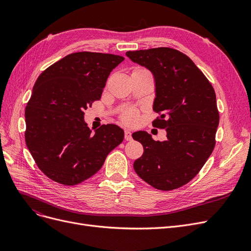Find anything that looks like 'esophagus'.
<instances>
[{"label":"esophagus","instance_id":"1","mask_svg":"<svg viewBox=\"0 0 251 251\" xmlns=\"http://www.w3.org/2000/svg\"><path fill=\"white\" fill-rule=\"evenodd\" d=\"M125 139L126 140V141H130V140H132V133L128 131V130H126L125 131Z\"/></svg>","mask_w":251,"mask_h":251}]
</instances>
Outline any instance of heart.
I'll list each match as a JSON object with an SVG mask.
<instances>
[{
	"instance_id": "1",
	"label": "heart",
	"mask_w": 251,
	"mask_h": 251,
	"mask_svg": "<svg viewBox=\"0 0 251 251\" xmlns=\"http://www.w3.org/2000/svg\"><path fill=\"white\" fill-rule=\"evenodd\" d=\"M121 118H123V121L125 124L132 126V125H135L136 123H137L138 115H137V112H136V111L128 110L126 113H124V115Z\"/></svg>"
}]
</instances>
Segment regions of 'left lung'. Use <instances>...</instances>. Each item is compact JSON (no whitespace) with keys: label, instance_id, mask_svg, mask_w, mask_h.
<instances>
[{"label":"left lung","instance_id":"left-lung-1","mask_svg":"<svg viewBox=\"0 0 251 251\" xmlns=\"http://www.w3.org/2000/svg\"><path fill=\"white\" fill-rule=\"evenodd\" d=\"M126 54L153 73V110L159 114L153 126L165 128L168 137L155 141L144 131L134 133L133 138L143 147L134 170L160 191L179 188L200 172L214 151L220 119L215 90L193 60L176 49L160 47Z\"/></svg>","mask_w":251,"mask_h":251}]
</instances>
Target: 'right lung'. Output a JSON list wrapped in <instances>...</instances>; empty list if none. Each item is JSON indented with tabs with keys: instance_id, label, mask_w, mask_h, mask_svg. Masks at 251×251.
<instances>
[{
	"instance_id": "obj_1",
	"label": "right lung",
	"mask_w": 251,
	"mask_h": 251,
	"mask_svg": "<svg viewBox=\"0 0 251 251\" xmlns=\"http://www.w3.org/2000/svg\"><path fill=\"white\" fill-rule=\"evenodd\" d=\"M125 57L76 52L59 59L36 79L25 110L27 148L51 180L75 185L100 170L125 133L103 125L93 133L83 111L100 100L111 71Z\"/></svg>"
}]
</instances>
